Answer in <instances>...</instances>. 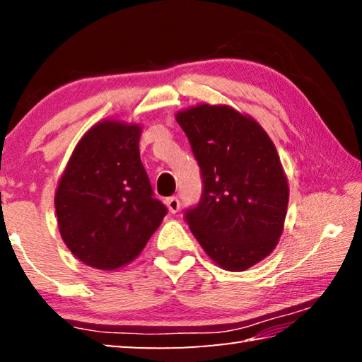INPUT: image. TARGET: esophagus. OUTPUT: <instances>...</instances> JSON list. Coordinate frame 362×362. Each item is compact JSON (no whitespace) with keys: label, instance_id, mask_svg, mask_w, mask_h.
I'll return each instance as SVG.
<instances>
[{"label":"esophagus","instance_id":"34e87169","mask_svg":"<svg viewBox=\"0 0 362 362\" xmlns=\"http://www.w3.org/2000/svg\"><path fill=\"white\" fill-rule=\"evenodd\" d=\"M166 204H168V209L170 214H177L180 209V201L177 196H170V198L166 199Z\"/></svg>","mask_w":362,"mask_h":362}]
</instances>
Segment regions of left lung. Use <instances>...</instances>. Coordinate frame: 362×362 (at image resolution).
<instances>
[{
	"mask_svg": "<svg viewBox=\"0 0 362 362\" xmlns=\"http://www.w3.org/2000/svg\"><path fill=\"white\" fill-rule=\"evenodd\" d=\"M201 169L203 194L185 220L218 267L244 272L276 247L289 185L263 127L228 105H196L175 116Z\"/></svg>",
	"mask_w": 362,
	"mask_h": 362,
	"instance_id": "1",
	"label": "left lung"
}]
</instances>
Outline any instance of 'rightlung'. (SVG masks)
I'll return each mask as SVG.
<instances>
[{
  "mask_svg": "<svg viewBox=\"0 0 362 362\" xmlns=\"http://www.w3.org/2000/svg\"><path fill=\"white\" fill-rule=\"evenodd\" d=\"M142 127L97 122L73 150L59 180L56 212L66 247L86 265L116 269L142 252L168 214L153 198L140 161Z\"/></svg>",
  "mask_w": 362,
  "mask_h": 362,
  "instance_id": "right-lung-1",
  "label": "right lung"
}]
</instances>
